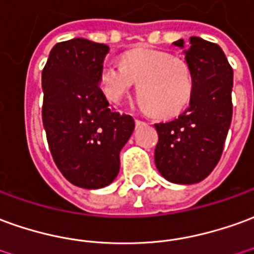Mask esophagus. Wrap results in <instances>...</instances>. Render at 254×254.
<instances>
[{"instance_id": "esophagus-1", "label": "esophagus", "mask_w": 254, "mask_h": 254, "mask_svg": "<svg viewBox=\"0 0 254 254\" xmlns=\"http://www.w3.org/2000/svg\"><path fill=\"white\" fill-rule=\"evenodd\" d=\"M134 122H136V125H137V127H139V125H143V124H144V121H141V120H137V118L134 120Z\"/></svg>"}]
</instances>
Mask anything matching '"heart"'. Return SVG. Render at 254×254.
<instances>
[{
  "mask_svg": "<svg viewBox=\"0 0 254 254\" xmlns=\"http://www.w3.org/2000/svg\"><path fill=\"white\" fill-rule=\"evenodd\" d=\"M137 84L140 106L161 120H170L189 107L195 89L194 74L186 60L157 49H133L121 65H106L99 86L109 102L118 104Z\"/></svg>",
  "mask_w": 254,
  "mask_h": 254,
  "instance_id": "b5f03b06",
  "label": "heart"
}]
</instances>
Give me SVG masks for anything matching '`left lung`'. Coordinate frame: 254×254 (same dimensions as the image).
<instances>
[{"mask_svg": "<svg viewBox=\"0 0 254 254\" xmlns=\"http://www.w3.org/2000/svg\"><path fill=\"white\" fill-rule=\"evenodd\" d=\"M183 48V40L175 42ZM186 60L195 89L186 111L155 124V165L172 183L194 184L210 175L223 154L232 120V67L223 49L198 37L190 38Z\"/></svg>", "mask_w": 254, "mask_h": 254, "instance_id": "obj_1", "label": "left lung"}]
</instances>
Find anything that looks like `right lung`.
I'll list each match as a JSON object with an SVG mask.
<instances>
[{
	"label": "right lung",
	"instance_id": "1",
	"mask_svg": "<svg viewBox=\"0 0 254 254\" xmlns=\"http://www.w3.org/2000/svg\"><path fill=\"white\" fill-rule=\"evenodd\" d=\"M110 48L84 38L56 44L42 70V124L53 161L68 182L102 189L120 172L134 121L110 107L99 74Z\"/></svg>",
	"mask_w": 254,
	"mask_h": 254
}]
</instances>
